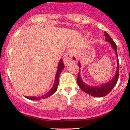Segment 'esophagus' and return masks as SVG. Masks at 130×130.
<instances>
[{
    "instance_id": "esophagus-1",
    "label": "esophagus",
    "mask_w": 130,
    "mask_h": 130,
    "mask_svg": "<svg viewBox=\"0 0 130 130\" xmlns=\"http://www.w3.org/2000/svg\"><path fill=\"white\" fill-rule=\"evenodd\" d=\"M77 58L76 57L75 54L74 53V52L72 50L68 51L66 53V54L64 55L63 57V61L65 64L69 63L70 61H72V62H75L77 61Z\"/></svg>"
}]
</instances>
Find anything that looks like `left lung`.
<instances>
[{"mask_svg":"<svg viewBox=\"0 0 130 130\" xmlns=\"http://www.w3.org/2000/svg\"><path fill=\"white\" fill-rule=\"evenodd\" d=\"M104 36H105L106 41L109 42L111 44V47H112V48L115 51V53L116 55V57H117V69H116L115 75L109 82L100 85L99 86H94H94H90L89 85L86 84L82 80V78H81L80 75V72L78 73V76H77V83H78V86L81 89V90H83L84 92L92 95V96L97 97V98L106 96L107 94H108L112 90V89L114 88V87L116 86L119 77V60L117 53V46H116V43L114 42L112 39L110 37L109 35L106 32H104ZM78 67L80 68V63L78 61Z\"/></svg>","mask_w":130,"mask_h":130,"instance_id":"8db88e82","label":"left lung"}]
</instances>
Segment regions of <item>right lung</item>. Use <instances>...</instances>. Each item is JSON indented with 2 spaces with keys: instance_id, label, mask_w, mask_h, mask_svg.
I'll return each instance as SVG.
<instances>
[{
  "instance_id": "obj_1",
  "label": "right lung",
  "mask_w": 130,
  "mask_h": 130,
  "mask_svg": "<svg viewBox=\"0 0 130 130\" xmlns=\"http://www.w3.org/2000/svg\"><path fill=\"white\" fill-rule=\"evenodd\" d=\"M65 67V65H64V63H63L62 58L60 59V61L58 63V69H57V72L56 73L55 75V82L54 84H53V87L51 89V90L48 92V93H46L44 95H42V96L40 97H29V96H25L26 98L27 99H30V100H33V101H37V100H40V99H46V98H48V97L51 96L52 95H53L56 91H57L58 86L59 83V77H60V75L61 73V71L63 69V68Z\"/></svg>"
}]
</instances>
